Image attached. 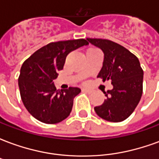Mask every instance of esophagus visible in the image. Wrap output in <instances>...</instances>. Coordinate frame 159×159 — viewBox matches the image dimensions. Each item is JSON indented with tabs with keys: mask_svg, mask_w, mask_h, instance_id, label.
Returning a JSON list of instances; mask_svg holds the SVG:
<instances>
[{
	"mask_svg": "<svg viewBox=\"0 0 159 159\" xmlns=\"http://www.w3.org/2000/svg\"><path fill=\"white\" fill-rule=\"evenodd\" d=\"M83 92H86V93H91L92 91L90 89H83Z\"/></svg>",
	"mask_w": 159,
	"mask_h": 159,
	"instance_id": "esophagus-1",
	"label": "esophagus"
}]
</instances>
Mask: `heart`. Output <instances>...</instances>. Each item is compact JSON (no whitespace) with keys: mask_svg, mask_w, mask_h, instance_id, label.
<instances>
[{"mask_svg":"<svg viewBox=\"0 0 159 159\" xmlns=\"http://www.w3.org/2000/svg\"><path fill=\"white\" fill-rule=\"evenodd\" d=\"M90 50H93V49H96V48H89Z\"/></svg>","mask_w":159,"mask_h":159,"instance_id":"1","label":"heart"}]
</instances>
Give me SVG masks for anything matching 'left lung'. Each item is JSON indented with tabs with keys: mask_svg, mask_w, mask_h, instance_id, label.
Returning a JSON list of instances; mask_svg holds the SVG:
<instances>
[{
	"mask_svg": "<svg viewBox=\"0 0 159 159\" xmlns=\"http://www.w3.org/2000/svg\"><path fill=\"white\" fill-rule=\"evenodd\" d=\"M104 52L103 66L98 77L111 81L113 89L104 92L107 100L94 107L96 114L113 123L122 122L133 113L143 91V70L136 56L118 43L107 39L87 38Z\"/></svg>",
	"mask_w": 159,
	"mask_h": 159,
	"instance_id": "1",
	"label": "left lung"
}]
</instances>
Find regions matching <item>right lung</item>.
<instances>
[{"instance_id": "right-lung-1", "label": "right lung", "mask_w": 159, "mask_h": 159, "mask_svg": "<svg viewBox=\"0 0 159 159\" xmlns=\"http://www.w3.org/2000/svg\"><path fill=\"white\" fill-rule=\"evenodd\" d=\"M85 39L51 42L42 47L23 63L19 76L20 96L24 106L36 119L48 124L61 122L68 117L79 88L57 90L53 80L63 69L70 52L88 45Z\"/></svg>"}]
</instances>
